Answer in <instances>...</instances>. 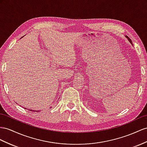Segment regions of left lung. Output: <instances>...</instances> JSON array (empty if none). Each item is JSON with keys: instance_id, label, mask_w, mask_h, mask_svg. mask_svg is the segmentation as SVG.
<instances>
[{"instance_id": "8db88e82", "label": "left lung", "mask_w": 147, "mask_h": 147, "mask_svg": "<svg viewBox=\"0 0 147 147\" xmlns=\"http://www.w3.org/2000/svg\"><path fill=\"white\" fill-rule=\"evenodd\" d=\"M126 38H127L128 40H129V41H130V42L131 43V45H133V44H132V42H131V40H130V39L129 38V37H128L127 36H126Z\"/></svg>"}]
</instances>
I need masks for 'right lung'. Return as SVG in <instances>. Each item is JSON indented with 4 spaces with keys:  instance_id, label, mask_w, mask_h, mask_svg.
<instances>
[{
    "instance_id": "obj_1",
    "label": "right lung",
    "mask_w": 147,
    "mask_h": 147,
    "mask_svg": "<svg viewBox=\"0 0 147 147\" xmlns=\"http://www.w3.org/2000/svg\"><path fill=\"white\" fill-rule=\"evenodd\" d=\"M29 111H32V109H30V110H29ZM36 111V112H38V111Z\"/></svg>"
}]
</instances>
